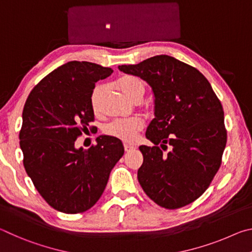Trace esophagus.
<instances>
[{"instance_id":"obj_1","label":"esophagus","mask_w":252,"mask_h":252,"mask_svg":"<svg viewBox=\"0 0 252 252\" xmlns=\"http://www.w3.org/2000/svg\"><path fill=\"white\" fill-rule=\"evenodd\" d=\"M133 149H135V147L130 146V144H125V150H126V152H129V151H131V150H133Z\"/></svg>"}]
</instances>
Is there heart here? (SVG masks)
I'll return each mask as SVG.
<instances>
[{
	"label": "heart",
	"mask_w": 252,
	"mask_h": 252,
	"mask_svg": "<svg viewBox=\"0 0 252 252\" xmlns=\"http://www.w3.org/2000/svg\"><path fill=\"white\" fill-rule=\"evenodd\" d=\"M120 90L129 97L131 101H142L146 93V85L141 79L133 75H125L117 81ZM103 85H97L91 94V106L95 111L99 110L100 100L103 93ZM143 125L139 118L126 119V120H116L105 126V133L113 138L121 140L123 142L131 143L135 141L136 135L142 130Z\"/></svg>",
	"instance_id": "1"
}]
</instances>
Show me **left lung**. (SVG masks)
I'll list each match as a JSON object with an SVG mask.
<instances>
[{"label": "left lung", "mask_w": 252, "mask_h": 252, "mask_svg": "<svg viewBox=\"0 0 252 252\" xmlns=\"http://www.w3.org/2000/svg\"><path fill=\"white\" fill-rule=\"evenodd\" d=\"M119 70L146 81L155 96V119L146 132L155 146L139 148L140 186L162 208L193 202L218 172L227 143L222 105L210 83L193 66L169 55ZM159 144L172 150L163 155Z\"/></svg>", "instance_id": "1"}]
</instances>
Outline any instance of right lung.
<instances>
[{
    "instance_id": "1",
    "label": "right lung",
    "mask_w": 252,
    "mask_h": 252,
    "mask_svg": "<svg viewBox=\"0 0 252 252\" xmlns=\"http://www.w3.org/2000/svg\"><path fill=\"white\" fill-rule=\"evenodd\" d=\"M113 70L71 61L41 80L22 113L20 147L34 187L55 210L84 212L103 193L111 170L125 153L119 139L96 138V146L75 148V140L94 120L91 94Z\"/></svg>"
}]
</instances>
